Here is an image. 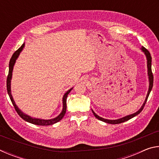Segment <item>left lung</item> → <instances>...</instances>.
Listing matches in <instances>:
<instances>
[{"label": "left lung", "mask_w": 159, "mask_h": 159, "mask_svg": "<svg viewBox=\"0 0 159 159\" xmlns=\"http://www.w3.org/2000/svg\"><path fill=\"white\" fill-rule=\"evenodd\" d=\"M141 50L144 53L145 56H146L147 57V74H148V78H149V90H148V92H147V95L146 98H145V100L143 104H142V106L141 107V108L139 109L138 111H136L135 113H134L133 114H130V115H128V116H125L123 117V118H118V119H115V120H109V119H106V118H104L102 117L99 116L98 115H97L95 112H94L93 110L92 109V111L93 113V114L95 116L98 118V119L102 120V121L103 122H105L107 123H110V124H118V123H121L123 122H125V121H127V120H130V118H133L134 116H136L137 115H138L139 113H140L142 109H143L145 105V104H146V102L147 101V99H148V97H149V94L151 90L152 89V87H153V83H154V76H153V74H152V57H151V54L149 53V51H148L146 48H144V47H142L141 48Z\"/></svg>", "instance_id": "left-lung-1"}]
</instances>
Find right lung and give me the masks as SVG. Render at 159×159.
Returning <instances> with one entry per match:
<instances>
[{
    "label": "right lung",
    "instance_id": "add662e5",
    "mask_svg": "<svg viewBox=\"0 0 159 159\" xmlns=\"http://www.w3.org/2000/svg\"><path fill=\"white\" fill-rule=\"evenodd\" d=\"M25 46V43H23L22 45L19 48V49L15 51L13 54L11 59L10 60V63H9V72H8V76H7V93H8L9 97L10 98V100H11L12 103L14 106L15 109L16 110V111L17 112V114L19 116L24 119L26 121H27L30 123H32V124L34 125H52L55 124V123H57L60 121V120H61V118L64 117V114H66V98L67 96H68L69 93L71 92V90L73 89V88H71V89H69L66 93L64 94L63 98H62V104H63V108L62 110H61V112L59 114L57 117L54 118H51V119H48V120H45V119H41V118H33L29 116L27 114H26L24 113L22 111L19 109V107L17 106V104H15V102L13 99L12 93H11V79H12V71H13V68H14V65L16 62V60L18 58L19 55L21 53V51L24 49V48Z\"/></svg>",
    "mask_w": 159,
    "mask_h": 159
}]
</instances>
